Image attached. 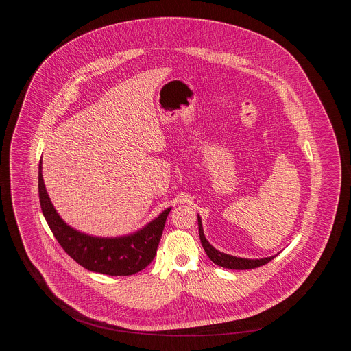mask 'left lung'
Returning a JSON list of instances; mask_svg holds the SVG:
<instances>
[{"mask_svg":"<svg viewBox=\"0 0 351 351\" xmlns=\"http://www.w3.org/2000/svg\"><path fill=\"white\" fill-rule=\"evenodd\" d=\"M199 219V234H200V241L204 250L206 252V255L209 256V259L226 269H235V270H246V269H255L259 267L267 262H270L274 256H267V258H261V259H249V258H239V256H234L230 254H224L216 250L205 238L204 231H202V223H201L200 216H197Z\"/></svg>","mask_w":351,"mask_h":351,"instance_id":"8db88e82","label":"left lung"}]
</instances>
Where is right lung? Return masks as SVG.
Returning <instances> with one entry per match:
<instances>
[{
	"mask_svg": "<svg viewBox=\"0 0 351 351\" xmlns=\"http://www.w3.org/2000/svg\"><path fill=\"white\" fill-rule=\"evenodd\" d=\"M39 200L42 212L58 243L85 269L108 276H131L154 259L171 208L165 209L142 230L117 238H100L80 232L66 224L55 210L42 176L39 162Z\"/></svg>",
	"mask_w": 351,
	"mask_h": 351,
	"instance_id": "obj_1",
	"label": "right lung"
}]
</instances>
